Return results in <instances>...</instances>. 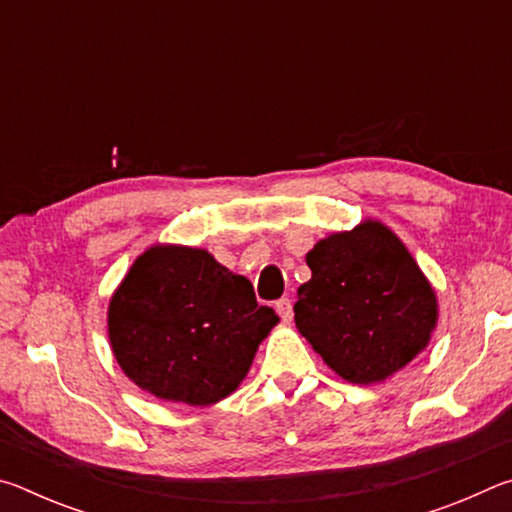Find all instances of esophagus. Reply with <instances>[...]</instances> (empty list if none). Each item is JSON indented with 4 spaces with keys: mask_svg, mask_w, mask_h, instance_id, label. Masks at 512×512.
<instances>
[{
    "mask_svg": "<svg viewBox=\"0 0 512 512\" xmlns=\"http://www.w3.org/2000/svg\"><path fill=\"white\" fill-rule=\"evenodd\" d=\"M275 311H277V316H280L284 323H289V320L293 318V305H291V300L289 298H280L275 302Z\"/></svg>",
    "mask_w": 512,
    "mask_h": 512,
    "instance_id": "1",
    "label": "esophagus"
}]
</instances>
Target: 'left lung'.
Instances as JSON below:
<instances>
[{
	"mask_svg": "<svg viewBox=\"0 0 512 512\" xmlns=\"http://www.w3.org/2000/svg\"><path fill=\"white\" fill-rule=\"evenodd\" d=\"M296 327L336 375L375 384L427 348L438 305L427 277L386 225L366 221L307 253Z\"/></svg>",
	"mask_w": 512,
	"mask_h": 512,
	"instance_id": "8db88e82",
	"label": "left lung"
}]
</instances>
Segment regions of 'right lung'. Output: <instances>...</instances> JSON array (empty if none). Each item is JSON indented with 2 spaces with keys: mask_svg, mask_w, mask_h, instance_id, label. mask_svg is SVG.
Returning <instances> with one entry per match:
<instances>
[{
  "mask_svg": "<svg viewBox=\"0 0 512 512\" xmlns=\"http://www.w3.org/2000/svg\"><path fill=\"white\" fill-rule=\"evenodd\" d=\"M253 284L201 248L153 246L108 307V336L128 379L160 400L207 406L237 391L277 325Z\"/></svg>",
  "mask_w": 512,
  "mask_h": 512,
  "instance_id": "1",
  "label": "right lung"
}]
</instances>
